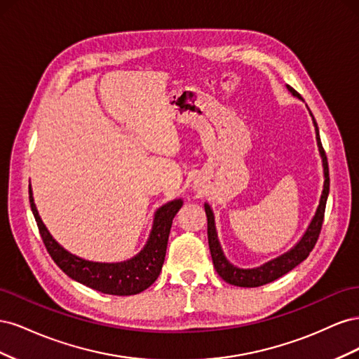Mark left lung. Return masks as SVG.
<instances>
[{
  "label": "left lung",
  "instance_id": "1",
  "mask_svg": "<svg viewBox=\"0 0 359 359\" xmlns=\"http://www.w3.org/2000/svg\"><path fill=\"white\" fill-rule=\"evenodd\" d=\"M287 90L293 95H297L298 99H302V97L292 88V86L287 85ZM310 114H311V111H310ZM311 116H313V114H311ZM313 123H314V127H316V139H318L319 151H320V156L323 160V173H325L323 191H322L320 203H319V208L316 211V215H314V219L311 220L306 235L302 236V240L295 247H293L290 252H287L286 255L280 256L274 260H271V262H268L262 266L255 268V269H240V268L231 265L226 260L222 248H220L219 240H217L212 211L210 210L208 205H205L206 219H208V244H210L212 264H214L217 274H219L229 285L240 286V287H257V286L271 283V281H274V280L280 278L281 276L287 274L289 271H292L297 265H299L304 259H307L309 255L311 253V250L314 248V245H316V243L319 240V233L322 231L325 206H327V199H328V193H330V169H328L327 154H325V149L322 147L319 128H318L314 116H313Z\"/></svg>",
  "mask_w": 359,
  "mask_h": 359
}]
</instances>
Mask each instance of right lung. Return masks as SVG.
I'll use <instances>...</instances> for the list:
<instances>
[{
	"instance_id": "right-lung-1",
	"label": "right lung",
	"mask_w": 359,
	"mask_h": 359,
	"mask_svg": "<svg viewBox=\"0 0 359 359\" xmlns=\"http://www.w3.org/2000/svg\"><path fill=\"white\" fill-rule=\"evenodd\" d=\"M31 211L34 214L40 236L48 253L64 273L79 283L109 295H136L154 283L165 262L172 220L182 206L177 199L166 203L156 212L153 232L145 248L133 259L121 264H97L76 257L66 252L48 232L32 199L29 187Z\"/></svg>"
}]
</instances>
